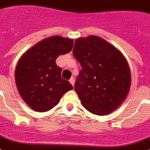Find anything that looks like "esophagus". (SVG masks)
Returning <instances> with one entry per match:
<instances>
[{"instance_id":"obj_1","label":"esophagus","mask_w":150,"mask_h":150,"mask_svg":"<svg viewBox=\"0 0 150 150\" xmlns=\"http://www.w3.org/2000/svg\"><path fill=\"white\" fill-rule=\"evenodd\" d=\"M69 82H70V83H71L72 85H74V77H71V78H70V80H69Z\"/></svg>"}]
</instances>
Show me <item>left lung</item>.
<instances>
[{
  "instance_id": "8db88e82",
  "label": "left lung",
  "mask_w": 150,
  "mask_h": 150,
  "mask_svg": "<svg viewBox=\"0 0 150 150\" xmlns=\"http://www.w3.org/2000/svg\"><path fill=\"white\" fill-rule=\"evenodd\" d=\"M73 54L82 68L74 88L83 107L99 116L117 110L132 81L122 53L103 38L89 36L75 40Z\"/></svg>"
}]
</instances>
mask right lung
I'll use <instances>...</instances> for the list:
<instances>
[{
	"mask_svg": "<svg viewBox=\"0 0 150 150\" xmlns=\"http://www.w3.org/2000/svg\"><path fill=\"white\" fill-rule=\"evenodd\" d=\"M73 45L74 40L69 38L50 37L30 48L18 60L15 72L16 86L32 110L48 111L74 88L62 78V69L55 63L60 54L71 52Z\"/></svg>",
	"mask_w": 150,
	"mask_h": 150,
	"instance_id": "obj_1",
	"label": "right lung"
}]
</instances>
